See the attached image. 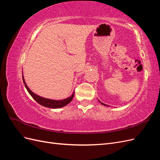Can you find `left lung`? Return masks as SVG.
Segmentation results:
<instances>
[{
	"label": "left lung",
	"instance_id": "1",
	"mask_svg": "<svg viewBox=\"0 0 160 160\" xmlns=\"http://www.w3.org/2000/svg\"><path fill=\"white\" fill-rule=\"evenodd\" d=\"M99 101V102H100V103H101V104H102V105H105V106H108V105H105V104H104V103H101L100 101Z\"/></svg>",
	"mask_w": 160,
	"mask_h": 160
}]
</instances>
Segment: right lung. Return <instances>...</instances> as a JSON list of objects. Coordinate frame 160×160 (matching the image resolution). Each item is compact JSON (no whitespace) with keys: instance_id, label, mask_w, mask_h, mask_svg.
I'll return each mask as SVG.
<instances>
[{"instance_id":"right-lung-1","label":"right lung","mask_w":160,"mask_h":160,"mask_svg":"<svg viewBox=\"0 0 160 160\" xmlns=\"http://www.w3.org/2000/svg\"><path fill=\"white\" fill-rule=\"evenodd\" d=\"M22 80H23V83H24V84H25L26 89H27L29 94L31 95L32 98L35 99L38 104L44 106V107L49 108H54V109L61 108L64 107V106L67 105V104H69L72 101V98H73L75 93H72V95L71 97H69V98L65 99H62V100H54V99H49L42 98V97H40V96L36 95L35 93H34L33 92L28 88V86L27 85L25 81V79H24L23 75H22Z\"/></svg>"}]
</instances>
